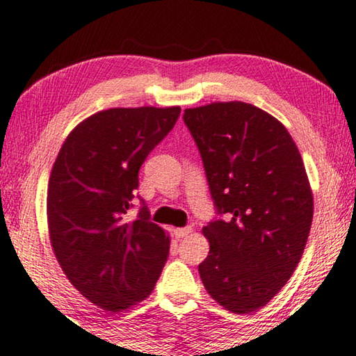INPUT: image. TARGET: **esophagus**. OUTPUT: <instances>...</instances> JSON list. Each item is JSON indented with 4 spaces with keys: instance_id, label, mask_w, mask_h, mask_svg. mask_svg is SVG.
<instances>
[{
    "instance_id": "34e87169",
    "label": "esophagus",
    "mask_w": 356,
    "mask_h": 356,
    "mask_svg": "<svg viewBox=\"0 0 356 356\" xmlns=\"http://www.w3.org/2000/svg\"><path fill=\"white\" fill-rule=\"evenodd\" d=\"M191 231H193V228L191 227H185V228H174L172 229V234L176 236L177 239H180V238H185V236H188Z\"/></svg>"
}]
</instances>
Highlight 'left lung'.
Wrapping results in <instances>:
<instances>
[{
  "instance_id": "left-lung-1",
  "label": "left lung",
  "mask_w": 356,
  "mask_h": 356,
  "mask_svg": "<svg viewBox=\"0 0 356 356\" xmlns=\"http://www.w3.org/2000/svg\"><path fill=\"white\" fill-rule=\"evenodd\" d=\"M218 216L202 228L206 290L234 314L273 300L300 263L314 196L295 140L277 118L242 101L185 109Z\"/></svg>"
}]
</instances>
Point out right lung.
<instances>
[{
  "label": "right lung",
  "instance_id": "1",
  "mask_svg": "<svg viewBox=\"0 0 356 356\" xmlns=\"http://www.w3.org/2000/svg\"><path fill=\"white\" fill-rule=\"evenodd\" d=\"M180 107H114L67 134L47 188L50 244L66 277L107 312L147 298L169 255V236L144 204L128 218L139 168L176 125Z\"/></svg>",
  "mask_w": 356,
  "mask_h": 356
}]
</instances>
